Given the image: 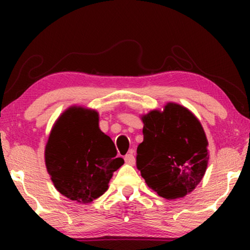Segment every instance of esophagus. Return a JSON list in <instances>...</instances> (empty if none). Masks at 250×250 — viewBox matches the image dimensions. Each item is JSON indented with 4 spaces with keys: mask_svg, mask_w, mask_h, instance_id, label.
Returning <instances> with one entry per match:
<instances>
[{
    "mask_svg": "<svg viewBox=\"0 0 250 250\" xmlns=\"http://www.w3.org/2000/svg\"><path fill=\"white\" fill-rule=\"evenodd\" d=\"M124 160L126 164H128V165H134L135 164V158L134 156H133V153H127V155L124 157Z\"/></svg>",
    "mask_w": 250,
    "mask_h": 250,
    "instance_id": "esophagus-1",
    "label": "esophagus"
}]
</instances>
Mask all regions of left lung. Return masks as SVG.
I'll list each match as a JSON object with an SVG mask.
<instances>
[{"label":"left lung","instance_id":"1","mask_svg":"<svg viewBox=\"0 0 250 250\" xmlns=\"http://www.w3.org/2000/svg\"><path fill=\"white\" fill-rule=\"evenodd\" d=\"M143 142L136 150V167L146 183L165 199L183 198L206 172L208 141L190 110L169 102L163 111L142 116Z\"/></svg>","mask_w":250,"mask_h":250}]
</instances>
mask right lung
<instances>
[{
    "label": "right lung",
    "instance_id": "1",
    "mask_svg": "<svg viewBox=\"0 0 250 250\" xmlns=\"http://www.w3.org/2000/svg\"><path fill=\"white\" fill-rule=\"evenodd\" d=\"M44 155L56 189L81 204L102 196L112 173L124 164L112 140L99 128L98 112L75 105L58 118Z\"/></svg>",
    "mask_w": 250,
    "mask_h": 250
}]
</instances>
